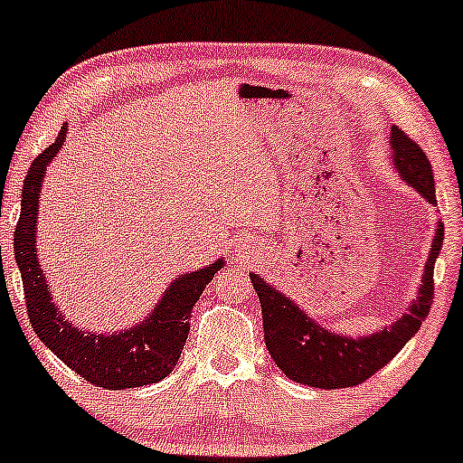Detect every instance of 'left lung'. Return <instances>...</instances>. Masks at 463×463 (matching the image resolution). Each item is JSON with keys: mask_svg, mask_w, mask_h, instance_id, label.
I'll use <instances>...</instances> for the list:
<instances>
[{"mask_svg": "<svg viewBox=\"0 0 463 463\" xmlns=\"http://www.w3.org/2000/svg\"><path fill=\"white\" fill-rule=\"evenodd\" d=\"M391 161L397 176L406 185L426 198L430 205H437L429 158L411 137H406L395 126L391 128ZM441 242H444V225L437 222L421 285L409 309L397 316L391 325L355 337L317 325L296 300L278 291L258 273H250L253 289L260 298L267 351L271 353L278 369L298 384L316 386V389H346V386L362 384L373 373L389 364L404 349L406 342L420 331L421 322L429 316L432 293H435L432 269L441 251Z\"/></svg>", "mask_w": 463, "mask_h": 463, "instance_id": "left-lung-1", "label": "left lung"}]
</instances>
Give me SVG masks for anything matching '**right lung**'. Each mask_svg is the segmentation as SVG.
Wrapping results in <instances>:
<instances>
[{
	"label": "right lung",
	"mask_w": 463,
	"mask_h": 463,
	"mask_svg": "<svg viewBox=\"0 0 463 463\" xmlns=\"http://www.w3.org/2000/svg\"><path fill=\"white\" fill-rule=\"evenodd\" d=\"M68 123L59 130L51 147L33 161L22 190V213L14 227V260L24 280L28 317L39 340L51 349L63 364L94 386L108 391L137 389L156 384L178 364L190 317L203 289L225 267V258H218L203 269L181 273L161 293L154 309L130 329L114 333L86 331L66 320L52 302V291L46 273L37 258V216L42 185L51 161L66 141Z\"/></svg>",
	"instance_id": "right-lung-1"
}]
</instances>
